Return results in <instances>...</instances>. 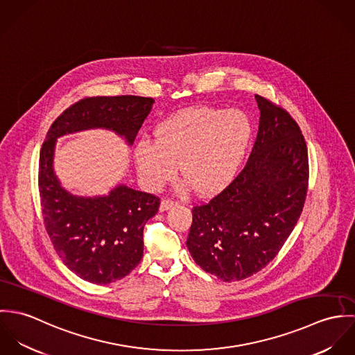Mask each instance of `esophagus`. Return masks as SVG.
<instances>
[{"label": "esophagus", "instance_id": "1", "mask_svg": "<svg viewBox=\"0 0 355 355\" xmlns=\"http://www.w3.org/2000/svg\"><path fill=\"white\" fill-rule=\"evenodd\" d=\"M178 202H175L173 200H162L161 203H159V210L161 211H165V210H168V209H171L172 206H175Z\"/></svg>", "mask_w": 355, "mask_h": 355}]
</instances>
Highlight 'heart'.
Segmentation results:
<instances>
[{
	"mask_svg": "<svg viewBox=\"0 0 355 355\" xmlns=\"http://www.w3.org/2000/svg\"><path fill=\"white\" fill-rule=\"evenodd\" d=\"M250 117L242 110L196 106L159 121L154 141H141L134 150L142 180L153 189L180 173L201 196L227 189L239 176L253 141Z\"/></svg>",
	"mask_w": 355,
	"mask_h": 355,
	"instance_id": "1",
	"label": "heart"
}]
</instances>
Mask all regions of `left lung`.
Instances as JSON below:
<instances>
[{
	"label": "left lung",
	"mask_w": 355,
	"mask_h": 355,
	"mask_svg": "<svg viewBox=\"0 0 355 355\" xmlns=\"http://www.w3.org/2000/svg\"><path fill=\"white\" fill-rule=\"evenodd\" d=\"M257 139L239 176L210 202L194 206L187 249L205 272L223 282L265 268L302 213L309 162L304 135L282 107L255 96Z\"/></svg>",
	"instance_id": "8db88e82"
}]
</instances>
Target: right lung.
<instances>
[{"label": "right lung", "mask_w": 355, "mask_h": 355, "mask_svg": "<svg viewBox=\"0 0 355 355\" xmlns=\"http://www.w3.org/2000/svg\"><path fill=\"white\" fill-rule=\"evenodd\" d=\"M153 103L137 96L85 98L54 120L41 149L38 183L46 231L62 262L93 284L120 280L141 262L144 228L159 200L125 184L106 196H73L54 172L55 144L68 134L103 128L131 146Z\"/></svg>", "instance_id": "obj_1"}]
</instances>
